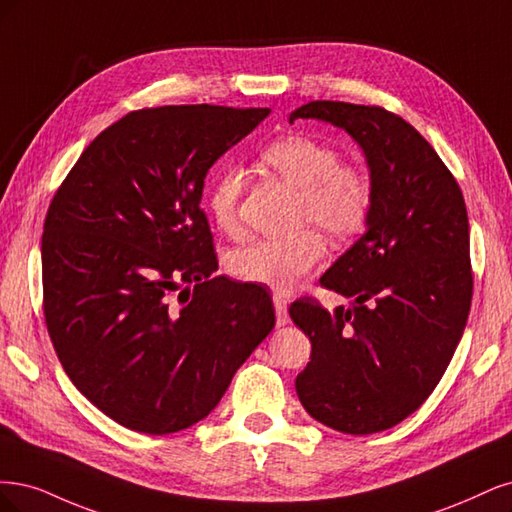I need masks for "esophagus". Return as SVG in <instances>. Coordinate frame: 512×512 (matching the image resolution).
I'll return each instance as SVG.
<instances>
[{"mask_svg": "<svg viewBox=\"0 0 512 512\" xmlns=\"http://www.w3.org/2000/svg\"><path fill=\"white\" fill-rule=\"evenodd\" d=\"M274 310H276V323L287 325L289 323V310H287V300L283 298V295H274Z\"/></svg>", "mask_w": 512, "mask_h": 512, "instance_id": "1", "label": "esophagus"}]
</instances>
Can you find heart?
<instances>
[{"label":"heart","instance_id":"1","mask_svg":"<svg viewBox=\"0 0 512 512\" xmlns=\"http://www.w3.org/2000/svg\"><path fill=\"white\" fill-rule=\"evenodd\" d=\"M261 161L298 189L295 227H317L332 240H349L364 232L374 210V183L364 168L344 163L332 144L291 134L263 148ZM242 193L244 176L238 168L212 174L206 187L208 214L225 236L242 234ZM317 229L244 246L229 259V270L246 283L289 293L302 278L315 272L325 257V242Z\"/></svg>","mask_w":512,"mask_h":512}]
</instances>
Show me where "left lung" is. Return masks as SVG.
I'll return each mask as SVG.
<instances>
[{"mask_svg": "<svg viewBox=\"0 0 512 512\" xmlns=\"http://www.w3.org/2000/svg\"><path fill=\"white\" fill-rule=\"evenodd\" d=\"M295 119L349 131L374 183L366 234L321 276L351 306L327 312L300 298L289 308L312 344L295 391L332 430L376 434L430 398L464 334L474 283L466 202L432 144L398 114L317 100Z\"/></svg>", "mask_w": 512, "mask_h": 512, "instance_id": "obj_1", "label": "left lung"}]
</instances>
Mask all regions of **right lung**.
Wrapping results in <instances>:
<instances>
[{
  "instance_id": "obj_1",
  "label": "right lung",
  "mask_w": 512,
  "mask_h": 512,
  "mask_svg": "<svg viewBox=\"0 0 512 512\" xmlns=\"http://www.w3.org/2000/svg\"><path fill=\"white\" fill-rule=\"evenodd\" d=\"M268 108L161 106L106 127L48 206L44 319L65 374L112 421H202L274 327L266 289L219 270L204 178ZM180 284H193L189 292Z\"/></svg>"
}]
</instances>
